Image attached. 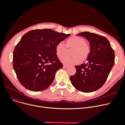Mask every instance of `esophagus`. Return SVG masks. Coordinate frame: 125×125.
I'll use <instances>...</instances> for the list:
<instances>
[{"label": "esophagus", "mask_w": 125, "mask_h": 125, "mask_svg": "<svg viewBox=\"0 0 125 125\" xmlns=\"http://www.w3.org/2000/svg\"><path fill=\"white\" fill-rule=\"evenodd\" d=\"M68 67V66L66 65H63V69H67Z\"/></svg>", "instance_id": "obj_1"}]
</instances>
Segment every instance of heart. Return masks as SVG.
<instances>
[{
  "label": "heart",
  "instance_id": "obj_1",
  "mask_svg": "<svg viewBox=\"0 0 125 125\" xmlns=\"http://www.w3.org/2000/svg\"><path fill=\"white\" fill-rule=\"evenodd\" d=\"M66 46L68 48H73L71 51L72 57H65L61 61L67 65H75L79 64L81 60H86L90 53V47L86 43L85 40L81 37L74 36L66 41ZM62 42H58L55 46V50L57 56L62 58L64 55L67 48Z\"/></svg>",
  "mask_w": 125,
  "mask_h": 125
}]
</instances>
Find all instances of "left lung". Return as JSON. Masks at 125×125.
I'll list each match as a JSON object with an SVG mask.
<instances>
[{
    "label": "left lung",
    "instance_id": "8db88e82",
    "mask_svg": "<svg viewBox=\"0 0 125 125\" xmlns=\"http://www.w3.org/2000/svg\"><path fill=\"white\" fill-rule=\"evenodd\" d=\"M89 42L90 54L86 62L75 66V75L70 77L72 85L78 90L92 92L104 85L115 63V52L106 38L97 34L84 32L77 35Z\"/></svg>",
    "mask_w": 125,
    "mask_h": 125
}]
</instances>
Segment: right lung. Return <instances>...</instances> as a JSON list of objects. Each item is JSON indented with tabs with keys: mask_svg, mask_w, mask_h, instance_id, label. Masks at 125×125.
<instances>
[{
	"mask_svg": "<svg viewBox=\"0 0 125 125\" xmlns=\"http://www.w3.org/2000/svg\"><path fill=\"white\" fill-rule=\"evenodd\" d=\"M70 35L45 29L30 31L22 37L13 51V67L26 89L40 91L52 84L56 71L63 67L55 46Z\"/></svg>",
	"mask_w": 125,
	"mask_h": 125,
	"instance_id": "1",
	"label": "right lung"
}]
</instances>
